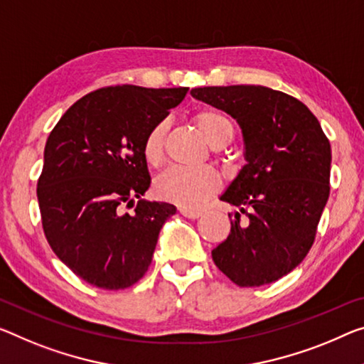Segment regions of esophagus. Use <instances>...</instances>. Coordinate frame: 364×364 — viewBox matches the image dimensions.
Segmentation results:
<instances>
[{
	"label": "esophagus",
	"mask_w": 364,
	"mask_h": 364,
	"mask_svg": "<svg viewBox=\"0 0 364 364\" xmlns=\"http://www.w3.org/2000/svg\"><path fill=\"white\" fill-rule=\"evenodd\" d=\"M178 211H181L182 216L186 218H190V220H195V218H200L201 216V211H197V210H188V208H178Z\"/></svg>",
	"instance_id": "34e87169"
}]
</instances>
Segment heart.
<instances>
[{"instance_id":"obj_1","label":"heart","mask_w":364,"mask_h":364,"mask_svg":"<svg viewBox=\"0 0 364 364\" xmlns=\"http://www.w3.org/2000/svg\"><path fill=\"white\" fill-rule=\"evenodd\" d=\"M193 124L203 133L206 141L213 148H221L231 141L234 125L225 112L215 107H201L195 110ZM167 124L158 122L149 128L141 143L143 158L151 166H159L164 158ZM221 177L213 167L200 169H183L172 167L164 172L154 183V193L161 200L171 201L182 208H200L206 200L220 190Z\"/></svg>"}]
</instances>
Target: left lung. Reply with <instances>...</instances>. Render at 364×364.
<instances>
[{
    "label": "left lung",
    "mask_w": 364,
    "mask_h": 364,
    "mask_svg": "<svg viewBox=\"0 0 364 364\" xmlns=\"http://www.w3.org/2000/svg\"><path fill=\"white\" fill-rule=\"evenodd\" d=\"M190 94L236 119L245 144L247 164L221 195L239 211L229 215L228 239L211 250L215 265L242 288L277 282L314 244L331 193L328 138L301 100L275 89L208 86Z\"/></svg>",
    "instance_id": "8db88e82"
}]
</instances>
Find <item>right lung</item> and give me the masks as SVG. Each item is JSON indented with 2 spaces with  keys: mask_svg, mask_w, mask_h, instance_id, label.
<instances>
[{
  "mask_svg": "<svg viewBox=\"0 0 364 364\" xmlns=\"http://www.w3.org/2000/svg\"><path fill=\"white\" fill-rule=\"evenodd\" d=\"M187 91L97 89L76 100L50 132L37 182L43 232L58 259L92 287L125 289L151 265L176 206L141 200L151 183L141 143ZM125 205L136 210L125 214Z\"/></svg>",
  "mask_w": 364,
  "mask_h": 364,
  "instance_id": "add662e5",
  "label": "right lung"
}]
</instances>
